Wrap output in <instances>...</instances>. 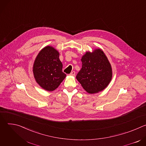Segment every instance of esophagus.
Returning a JSON list of instances; mask_svg holds the SVG:
<instances>
[{
	"instance_id": "1",
	"label": "esophagus",
	"mask_w": 146,
	"mask_h": 146,
	"mask_svg": "<svg viewBox=\"0 0 146 146\" xmlns=\"http://www.w3.org/2000/svg\"><path fill=\"white\" fill-rule=\"evenodd\" d=\"M69 75L71 76H74L76 75V72H75L74 71H73V72H72L70 73V74Z\"/></svg>"
}]
</instances>
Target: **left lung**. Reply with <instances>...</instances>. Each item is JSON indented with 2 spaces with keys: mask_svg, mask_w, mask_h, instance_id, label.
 I'll return each instance as SVG.
<instances>
[{
  "mask_svg": "<svg viewBox=\"0 0 146 146\" xmlns=\"http://www.w3.org/2000/svg\"><path fill=\"white\" fill-rule=\"evenodd\" d=\"M82 68L76 76L81 86L89 94L105 89L112 78V68L105 54L101 49L86 52L81 59Z\"/></svg>",
  "mask_w": 146,
  "mask_h": 146,
  "instance_id": "1",
  "label": "left lung"
}]
</instances>
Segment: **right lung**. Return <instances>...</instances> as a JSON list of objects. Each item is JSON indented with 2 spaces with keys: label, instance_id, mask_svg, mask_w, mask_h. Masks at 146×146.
Here are the masks:
<instances>
[{
  "label": "right lung",
  "instance_id": "right-lung-1",
  "mask_svg": "<svg viewBox=\"0 0 146 146\" xmlns=\"http://www.w3.org/2000/svg\"><path fill=\"white\" fill-rule=\"evenodd\" d=\"M59 56V52L54 47L46 46L38 52L35 60L34 77L37 84L46 91L56 89L66 77Z\"/></svg>",
  "mask_w": 146,
  "mask_h": 146
}]
</instances>
